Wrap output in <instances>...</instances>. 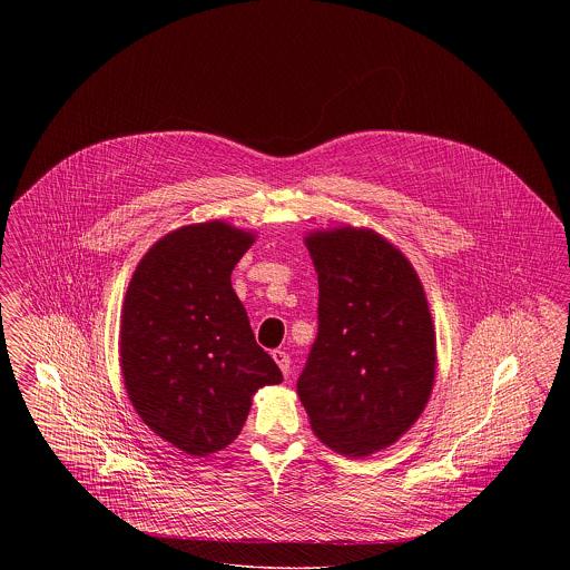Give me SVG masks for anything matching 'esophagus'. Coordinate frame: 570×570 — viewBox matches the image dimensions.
I'll return each mask as SVG.
<instances>
[{"label":"esophagus","instance_id":"obj_1","mask_svg":"<svg viewBox=\"0 0 570 570\" xmlns=\"http://www.w3.org/2000/svg\"><path fill=\"white\" fill-rule=\"evenodd\" d=\"M272 356L273 361L277 363V367L282 370V374L288 376L291 374V356L284 353V351H273Z\"/></svg>","mask_w":570,"mask_h":570}]
</instances>
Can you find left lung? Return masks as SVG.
Returning <instances> with one entry per match:
<instances>
[{
    "instance_id": "8db88e82",
    "label": "left lung",
    "mask_w": 570,
    "mask_h": 570,
    "mask_svg": "<svg viewBox=\"0 0 570 570\" xmlns=\"http://www.w3.org/2000/svg\"><path fill=\"white\" fill-rule=\"evenodd\" d=\"M318 273V337L297 393L321 442L346 458L395 444L435 380V328L423 284L400 247L372 228L303 237Z\"/></svg>"
}]
</instances>
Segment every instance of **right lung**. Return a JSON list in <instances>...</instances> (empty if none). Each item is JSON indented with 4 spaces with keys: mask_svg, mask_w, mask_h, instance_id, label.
I'll return each instance as SVG.
<instances>
[{
    "mask_svg": "<svg viewBox=\"0 0 570 570\" xmlns=\"http://www.w3.org/2000/svg\"><path fill=\"white\" fill-rule=\"evenodd\" d=\"M254 242L252 230L224 219L181 226L145 252L126 291V393L154 434L191 458L228 446L256 391L282 382L230 284Z\"/></svg>",
    "mask_w": 570,
    "mask_h": 570,
    "instance_id": "right-lung-1",
    "label": "right lung"
}]
</instances>
